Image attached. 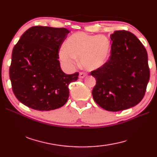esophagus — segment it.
<instances>
[{"label":"esophagus","mask_w":157,"mask_h":157,"mask_svg":"<svg viewBox=\"0 0 157 157\" xmlns=\"http://www.w3.org/2000/svg\"><path fill=\"white\" fill-rule=\"evenodd\" d=\"M86 76V73H84V72H80V73H79V78H84Z\"/></svg>","instance_id":"esophagus-1"}]
</instances>
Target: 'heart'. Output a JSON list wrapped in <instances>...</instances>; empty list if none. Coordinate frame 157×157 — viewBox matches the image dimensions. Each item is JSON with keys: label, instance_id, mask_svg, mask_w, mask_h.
<instances>
[{"label": "heart", "instance_id": "obj_1", "mask_svg": "<svg viewBox=\"0 0 157 157\" xmlns=\"http://www.w3.org/2000/svg\"><path fill=\"white\" fill-rule=\"evenodd\" d=\"M111 43L102 34H89L78 32L68 37L65 47L61 48L59 57L69 66L80 59L81 66L87 71H95L102 67L109 57Z\"/></svg>", "mask_w": 157, "mask_h": 157}]
</instances>
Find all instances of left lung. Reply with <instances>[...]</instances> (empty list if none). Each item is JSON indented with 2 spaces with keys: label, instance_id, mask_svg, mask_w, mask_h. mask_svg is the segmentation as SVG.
<instances>
[{
  "label": "left lung",
  "instance_id": "1",
  "mask_svg": "<svg viewBox=\"0 0 157 157\" xmlns=\"http://www.w3.org/2000/svg\"><path fill=\"white\" fill-rule=\"evenodd\" d=\"M111 55L91 75L96 79L92 95L105 110L123 111L134 107L144 97L150 79L147 53L134 34L126 30L111 34Z\"/></svg>",
  "mask_w": 157,
  "mask_h": 157
}]
</instances>
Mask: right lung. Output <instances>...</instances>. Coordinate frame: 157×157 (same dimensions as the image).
Here are the masks:
<instances>
[{
  "label": "right lung",
  "instance_id": "add662e5",
  "mask_svg": "<svg viewBox=\"0 0 157 157\" xmlns=\"http://www.w3.org/2000/svg\"><path fill=\"white\" fill-rule=\"evenodd\" d=\"M69 30L65 28L33 26L26 30L12 50L10 78L16 98L27 107L50 111L62 107L69 97L68 85L76 72L62 71L59 51Z\"/></svg>",
  "mask_w": 157,
  "mask_h": 157
}]
</instances>
